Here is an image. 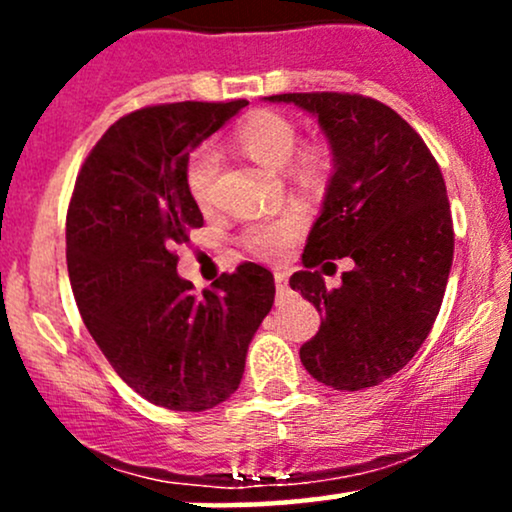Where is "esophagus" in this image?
Returning <instances> with one entry per match:
<instances>
[{"mask_svg":"<svg viewBox=\"0 0 512 512\" xmlns=\"http://www.w3.org/2000/svg\"><path fill=\"white\" fill-rule=\"evenodd\" d=\"M274 279H276V298H284L286 293H289V284H286V274L284 272H276Z\"/></svg>","mask_w":512,"mask_h":512,"instance_id":"1","label":"esophagus"}]
</instances>
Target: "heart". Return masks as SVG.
Segmentation results:
<instances>
[{"label": "heart", "instance_id": "heart-1", "mask_svg": "<svg viewBox=\"0 0 512 512\" xmlns=\"http://www.w3.org/2000/svg\"><path fill=\"white\" fill-rule=\"evenodd\" d=\"M233 142L252 161L267 168H289V175L301 185H317L325 178L327 154L320 144H305L293 152L298 142V129L286 115L276 110H255L240 122ZM219 173V156L202 146L190 156L185 170L187 190L202 209L214 204V182ZM305 216L298 209H284L250 223L245 231V245L260 257H279L303 233Z\"/></svg>", "mask_w": 512, "mask_h": 512}]
</instances>
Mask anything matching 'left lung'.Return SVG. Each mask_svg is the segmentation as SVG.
Wrapping results in <instances>:
<instances>
[{"instance_id": "obj_1", "label": "left lung", "mask_w": 512, "mask_h": 512, "mask_svg": "<svg viewBox=\"0 0 512 512\" xmlns=\"http://www.w3.org/2000/svg\"><path fill=\"white\" fill-rule=\"evenodd\" d=\"M267 101L315 115L334 163L305 269L289 281L322 315L301 361L334 390L373 387L407 366L443 303L455 250L445 180L424 139L385 103L327 91ZM342 256L355 269L327 290L314 267Z\"/></svg>"}]
</instances>
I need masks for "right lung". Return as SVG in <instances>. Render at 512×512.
Instances as JSON below:
<instances>
[{"label":"right lung","mask_w":512,"mask_h":512,"mask_svg":"<svg viewBox=\"0 0 512 512\" xmlns=\"http://www.w3.org/2000/svg\"><path fill=\"white\" fill-rule=\"evenodd\" d=\"M248 101L168 103L110 125L76 178L67 269L84 325L125 383L151 404L204 411L238 390L248 346L274 305L255 262L195 296L175 245L202 228L187 190L190 154Z\"/></svg>","instance_id":"obj_1"}]
</instances>
